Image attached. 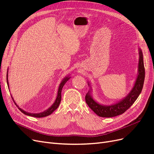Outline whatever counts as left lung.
<instances>
[{"label": "left lung", "instance_id": "1", "mask_svg": "<svg viewBox=\"0 0 154 154\" xmlns=\"http://www.w3.org/2000/svg\"><path fill=\"white\" fill-rule=\"evenodd\" d=\"M144 76H145V71H144L143 53L141 50L139 49L138 76L135 85L129 94L118 103L106 106L100 105L96 102L93 100L89 92L85 95L86 103L89 108L100 117L111 118L122 114L132 106L140 94L144 84Z\"/></svg>", "mask_w": 154, "mask_h": 154}]
</instances>
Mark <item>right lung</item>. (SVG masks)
Listing matches in <instances>:
<instances>
[{"label":"right lung","instance_id":"add662e5","mask_svg":"<svg viewBox=\"0 0 154 154\" xmlns=\"http://www.w3.org/2000/svg\"><path fill=\"white\" fill-rule=\"evenodd\" d=\"M6 78H7V83H8V74H7V76H6ZM70 78L69 77H67L66 78H64L63 81L61 82V83H60V85L59 86V88H58V95H57V99H56L54 103H53V105L51 106L49 109H48V110H46L45 111L43 112H41V113H38V114H31V113H29L27 112H26L24 110H23L22 109H21L20 108H19L18 107V109H19L22 112L23 114H24L26 115H27V116H32V117H35V118H43V117H45V116H48L49 115H50L51 114H52L53 112L57 109L60 103V101H61V99H62V96H61V92H62V88L63 87V85H65V83H66L68 80ZM13 99V98H12ZM14 103H15V104L17 105V104L15 103V101H13Z\"/></svg>","mask_w":154,"mask_h":154}]
</instances>
